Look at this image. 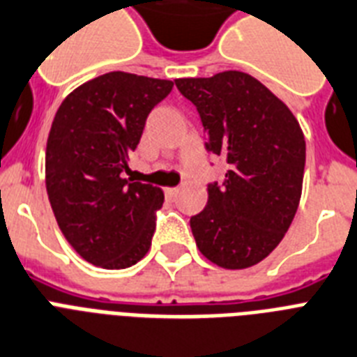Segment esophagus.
Listing matches in <instances>:
<instances>
[{
	"instance_id": "esophagus-1",
	"label": "esophagus",
	"mask_w": 357,
	"mask_h": 357,
	"mask_svg": "<svg viewBox=\"0 0 357 357\" xmlns=\"http://www.w3.org/2000/svg\"><path fill=\"white\" fill-rule=\"evenodd\" d=\"M179 192V188L178 187H169V188H165V194L169 196V198H176Z\"/></svg>"
}]
</instances>
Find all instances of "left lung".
Segmentation results:
<instances>
[{
  "mask_svg": "<svg viewBox=\"0 0 357 357\" xmlns=\"http://www.w3.org/2000/svg\"><path fill=\"white\" fill-rule=\"evenodd\" d=\"M196 106L205 149L227 159L224 185L190 218L199 253L225 269L264 260L284 238L303 192L306 143L299 121L262 82L242 71L178 78Z\"/></svg>",
  "mask_w": 357,
  "mask_h": 357,
  "instance_id": "obj_1",
  "label": "left lung"
}]
</instances>
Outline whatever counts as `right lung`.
<instances>
[{"label":"right lung","instance_id":"add662e5","mask_svg":"<svg viewBox=\"0 0 357 357\" xmlns=\"http://www.w3.org/2000/svg\"><path fill=\"white\" fill-rule=\"evenodd\" d=\"M172 86L112 71L73 89L54 115L45 149L49 202L66 240L98 268H130L152 245L165 194L123 172L149 113Z\"/></svg>","mask_w":357,"mask_h":357}]
</instances>
